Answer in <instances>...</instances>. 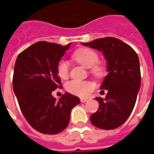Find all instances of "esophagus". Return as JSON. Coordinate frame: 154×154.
Masks as SVG:
<instances>
[{"instance_id": "obj_1", "label": "esophagus", "mask_w": 154, "mask_h": 154, "mask_svg": "<svg viewBox=\"0 0 154 154\" xmlns=\"http://www.w3.org/2000/svg\"><path fill=\"white\" fill-rule=\"evenodd\" d=\"M80 101H81L82 103H85V102L88 101V99H87L86 98H81V99H80Z\"/></svg>"}]
</instances>
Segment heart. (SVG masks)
Returning a JSON list of instances; mask_svg holds the SVG:
<instances>
[{"instance_id":"obj_1","label":"heart","mask_w":154,"mask_h":154,"mask_svg":"<svg viewBox=\"0 0 154 154\" xmlns=\"http://www.w3.org/2000/svg\"><path fill=\"white\" fill-rule=\"evenodd\" d=\"M77 62L85 68H91V72L96 76H102L104 73L103 65L98 61L97 53L87 48H79L72 55ZM57 72L62 79H66L69 75V63L62 60L57 65ZM65 88L70 93L76 96H85L94 89V85L88 81L72 80L66 83Z\"/></svg>"}]
</instances>
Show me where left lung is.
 I'll list each match as a JSON object with an SVG mask.
<instances>
[{
	"mask_svg": "<svg viewBox=\"0 0 154 154\" xmlns=\"http://www.w3.org/2000/svg\"><path fill=\"white\" fill-rule=\"evenodd\" d=\"M82 45L101 51L108 72L100 86L108 92L105 99L96 98L99 109L91 115V123L102 130H113L126 122L137 101L141 83L138 55L130 45L112 37Z\"/></svg>",
	"mask_w": 154,
	"mask_h": 154,
	"instance_id": "left-lung-1",
	"label": "left lung"
}]
</instances>
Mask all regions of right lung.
<instances>
[{"label": "right lung", "mask_w": 154, "mask_h": 154, "mask_svg": "<svg viewBox=\"0 0 154 154\" xmlns=\"http://www.w3.org/2000/svg\"><path fill=\"white\" fill-rule=\"evenodd\" d=\"M70 45L36 42L16 59L14 92L24 118L42 133L52 135L63 131L69 125L71 110L80 103L79 98L69 92L58 100L51 94L61 84L57 65Z\"/></svg>", "instance_id": "1"}]
</instances>
